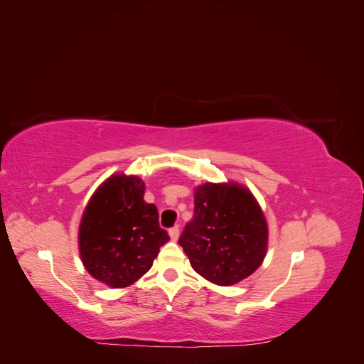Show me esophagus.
<instances>
[{
  "label": "esophagus",
  "instance_id": "esophagus-1",
  "mask_svg": "<svg viewBox=\"0 0 364 364\" xmlns=\"http://www.w3.org/2000/svg\"><path fill=\"white\" fill-rule=\"evenodd\" d=\"M168 234H170V238L173 240V241H176L179 238V226H173L170 230H168Z\"/></svg>",
  "mask_w": 364,
  "mask_h": 364
}]
</instances>
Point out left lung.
Wrapping results in <instances>:
<instances>
[{
	"label": "left lung",
	"mask_w": 364,
	"mask_h": 364,
	"mask_svg": "<svg viewBox=\"0 0 364 364\" xmlns=\"http://www.w3.org/2000/svg\"><path fill=\"white\" fill-rule=\"evenodd\" d=\"M267 235L266 218L247 188L208 182L194 191V215L179 245L205 279L232 285L261 266Z\"/></svg>",
	"instance_id": "1"
}]
</instances>
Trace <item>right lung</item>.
Wrapping results in <instances>:
<instances>
[{"label":"right lung","mask_w":364,"mask_h":364,"mask_svg":"<svg viewBox=\"0 0 364 364\" xmlns=\"http://www.w3.org/2000/svg\"><path fill=\"white\" fill-rule=\"evenodd\" d=\"M138 176L114 174L98 186L79 229L83 266L92 278L123 289L149 272L170 240L159 226L158 208L144 200Z\"/></svg>","instance_id":"1"}]
</instances>
